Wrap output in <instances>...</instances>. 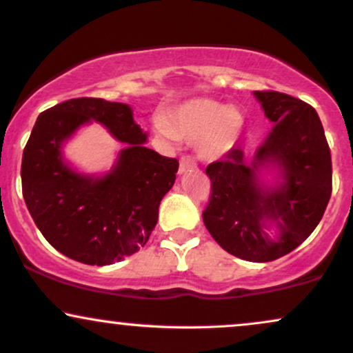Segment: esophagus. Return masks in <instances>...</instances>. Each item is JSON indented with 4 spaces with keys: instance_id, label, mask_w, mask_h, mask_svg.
Here are the masks:
<instances>
[{
    "instance_id": "34e87169",
    "label": "esophagus",
    "mask_w": 353,
    "mask_h": 353,
    "mask_svg": "<svg viewBox=\"0 0 353 353\" xmlns=\"http://www.w3.org/2000/svg\"><path fill=\"white\" fill-rule=\"evenodd\" d=\"M197 168V163H195V159L192 156H182L181 161H179V172H188V171H192V169Z\"/></svg>"
}]
</instances>
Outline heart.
Here are the masks:
<instances>
[{
    "label": "heart",
    "mask_w": 353,
    "mask_h": 353,
    "mask_svg": "<svg viewBox=\"0 0 353 353\" xmlns=\"http://www.w3.org/2000/svg\"><path fill=\"white\" fill-rule=\"evenodd\" d=\"M156 126L168 139L197 141L201 154L214 159L236 146L245 130V117L235 107H225L220 101L209 99H197L172 108Z\"/></svg>",
    "instance_id": "heart-1"
}]
</instances>
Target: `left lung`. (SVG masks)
I'll list each match as a JSON object with an SVG mask.
<instances>
[{
    "instance_id": "left-lung-1",
    "label": "left lung",
    "mask_w": 353,
    "mask_h": 353,
    "mask_svg": "<svg viewBox=\"0 0 353 353\" xmlns=\"http://www.w3.org/2000/svg\"><path fill=\"white\" fill-rule=\"evenodd\" d=\"M274 128L252 161L233 148L207 165L212 192L203 223L225 252L246 261L266 263L291 253L321 222L332 194V159L319 114L311 105L281 92L256 90ZM273 162L283 182L265 190L257 168ZM273 218L280 236L271 241L264 220Z\"/></svg>"
}]
</instances>
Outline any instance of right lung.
Masks as SVG:
<instances>
[{
  "label": "right lung",
  "instance_id": "add662e5",
  "mask_svg": "<svg viewBox=\"0 0 353 353\" xmlns=\"http://www.w3.org/2000/svg\"><path fill=\"white\" fill-rule=\"evenodd\" d=\"M90 119L127 143L107 176L75 173L60 148ZM131 108L103 99H72L37 117L23 152L21 182L29 214L44 239L72 260L105 266L138 252L158 223L179 161L144 148Z\"/></svg>",
  "mask_w": 353,
  "mask_h": 353
}]
</instances>
